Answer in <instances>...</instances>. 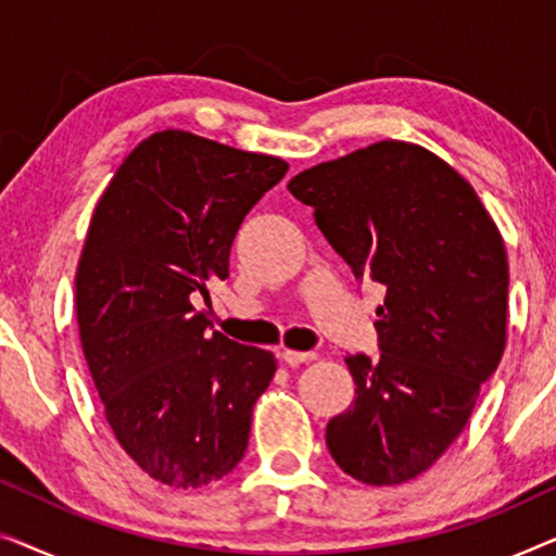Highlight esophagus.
<instances>
[{"mask_svg": "<svg viewBox=\"0 0 556 556\" xmlns=\"http://www.w3.org/2000/svg\"><path fill=\"white\" fill-rule=\"evenodd\" d=\"M280 359H283L288 367H299V364H306L311 359H316L314 352H283L280 354Z\"/></svg>", "mask_w": 556, "mask_h": 556, "instance_id": "esophagus-1", "label": "esophagus"}]
</instances>
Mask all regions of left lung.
I'll return each mask as SVG.
<instances>
[{
  "instance_id": "left-lung-1",
  "label": "left lung",
  "mask_w": 556,
  "mask_h": 556,
  "mask_svg": "<svg viewBox=\"0 0 556 556\" xmlns=\"http://www.w3.org/2000/svg\"><path fill=\"white\" fill-rule=\"evenodd\" d=\"M288 189L354 276L387 291L379 356H346L356 397L326 445L356 481L405 483L460 435L504 354V240L473 187L415 143H371Z\"/></svg>"
}]
</instances>
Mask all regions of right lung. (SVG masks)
I'll return each mask as SVG.
<instances>
[{"label":"right lung","mask_w":556,"mask_h":556,"mask_svg":"<svg viewBox=\"0 0 556 556\" xmlns=\"http://www.w3.org/2000/svg\"><path fill=\"white\" fill-rule=\"evenodd\" d=\"M286 172L169 128L126 156L90 219L75 273L83 354L121 447L174 489L238 466L276 375L270 352L210 333L194 301L230 276L242 219Z\"/></svg>","instance_id":"obj_1"}]
</instances>
